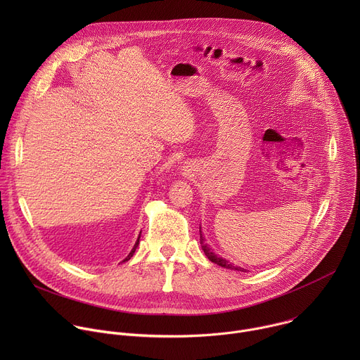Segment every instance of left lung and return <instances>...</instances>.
<instances>
[{"mask_svg": "<svg viewBox=\"0 0 360 360\" xmlns=\"http://www.w3.org/2000/svg\"><path fill=\"white\" fill-rule=\"evenodd\" d=\"M200 232V231H199ZM200 246H202V249H203V252H205V255L208 256V259L211 261V262H214V264H217V265H219V266H222V268H226V269H233V271H240V272H245L242 268H239V266H233L232 264H229L226 259H222V258H219L218 255H215L212 250H211V248L205 243V240H203V238H202V233H200Z\"/></svg>", "mask_w": 360, "mask_h": 360, "instance_id": "obj_1", "label": "left lung"}]
</instances>
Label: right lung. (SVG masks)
Masks as SVG:
<instances>
[{
    "label": "right lung",
    "mask_w": 360,
    "mask_h": 360,
    "mask_svg": "<svg viewBox=\"0 0 360 360\" xmlns=\"http://www.w3.org/2000/svg\"><path fill=\"white\" fill-rule=\"evenodd\" d=\"M139 238H141V236H138V240H136V242H135V245H134V248H132V250H131V252H129V255H128V256H127V258H125V259H124V261H128V259H131V258H132V255H134V253H135V249H136V248H138V243H139Z\"/></svg>",
    "instance_id": "right-lung-1"
}]
</instances>
